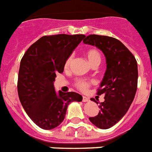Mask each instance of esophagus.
<instances>
[{
    "label": "esophagus",
    "mask_w": 152,
    "mask_h": 152,
    "mask_svg": "<svg viewBox=\"0 0 152 152\" xmlns=\"http://www.w3.org/2000/svg\"><path fill=\"white\" fill-rule=\"evenodd\" d=\"M82 101L83 102H88L89 101V98L86 96H82Z\"/></svg>",
    "instance_id": "34e87169"
}]
</instances>
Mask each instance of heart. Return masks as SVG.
I'll list each match as a JSON object with an SVG mask.
<instances>
[{
    "label": "heart",
    "instance_id": "heart-1",
    "mask_svg": "<svg viewBox=\"0 0 152 152\" xmlns=\"http://www.w3.org/2000/svg\"><path fill=\"white\" fill-rule=\"evenodd\" d=\"M85 54H86V58L88 59V62L90 63L92 66H98L100 64V62H101V54L97 49H96V48H88L86 51ZM72 62L73 56H70L66 59V60L65 61V64H64L65 70H68L70 68ZM92 83H93V82H91V81L82 79V78H77V79L75 80V86L78 90L86 92V91L88 90V88H89V86H91Z\"/></svg>",
    "mask_w": 152,
    "mask_h": 152
}]
</instances>
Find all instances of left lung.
Returning <instances> with one entry per match:
<instances>
[{
  "label": "left lung",
  "instance_id": "left-lung-1",
  "mask_svg": "<svg viewBox=\"0 0 152 152\" xmlns=\"http://www.w3.org/2000/svg\"><path fill=\"white\" fill-rule=\"evenodd\" d=\"M85 44L100 49L106 57L107 70L97 95H104V101L99 103L100 110L89 120L96 127L107 129L119 122L133 103L137 88V63L134 56L116 38L88 35ZM91 100L96 102L95 99Z\"/></svg>",
  "mask_w": 152,
  "mask_h": 152
}]
</instances>
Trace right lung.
<instances>
[{
  "label": "right lung",
  "instance_id": "obj_1",
  "mask_svg": "<svg viewBox=\"0 0 152 152\" xmlns=\"http://www.w3.org/2000/svg\"><path fill=\"white\" fill-rule=\"evenodd\" d=\"M83 34L44 36L30 46L20 62L18 94L30 119L43 129H52L65 118L69 104L80 102L82 96L75 92L55 91L53 82L64 72V64Z\"/></svg>",
  "mask_w": 152,
  "mask_h": 152
}]
</instances>
